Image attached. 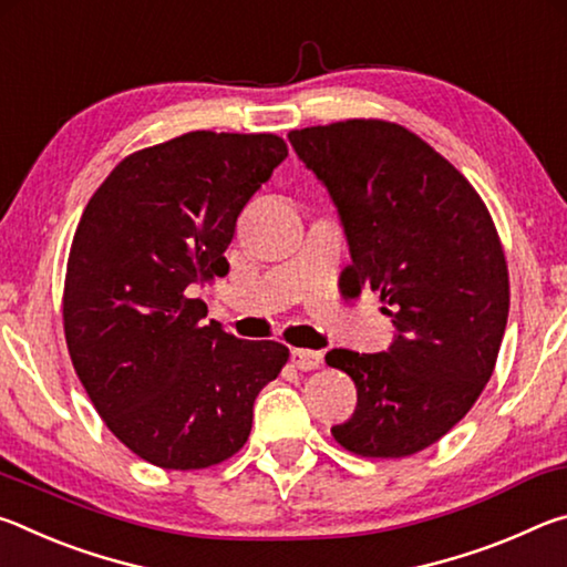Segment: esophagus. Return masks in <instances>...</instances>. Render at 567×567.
Instances as JSON below:
<instances>
[{
    "label": "esophagus",
    "instance_id": "esophagus-1",
    "mask_svg": "<svg viewBox=\"0 0 567 567\" xmlns=\"http://www.w3.org/2000/svg\"><path fill=\"white\" fill-rule=\"evenodd\" d=\"M292 364L297 370H315L322 364V352L318 350H302V348H295L292 350Z\"/></svg>",
    "mask_w": 567,
    "mask_h": 567
}]
</instances>
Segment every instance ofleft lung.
<instances>
[{"label": "left lung", "instance_id": "1", "mask_svg": "<svg viewBox=\"0 0 567 567\" xmlns=\"http://www.w3.org/2000/svg\"><path fill=\"white\" fill-rule=\"evenodd\" d=\"M287 140L338 207L348 287L380 292L398 330L385 352L324 354L358 388L332 435L362 457L415 455L467 415L495 370L511 282L493 217L443 155L395 122L344 120Z\"/></svg>", "mask_w": 567, "mask_h": 567}]
</instances>
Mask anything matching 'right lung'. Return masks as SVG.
I'll use <instances>...</instances> for the list:
<instances>
[{"label": "right lung", "instance_id": "obj_1", "mask_svg": "<svg viewBox=\"0 0 567 567\" xmlns=\"http://www.w3.org/2000/svg\"><path fill=\"white\" fill-rule=\"evenodd\" d=\"M287 157L277 134L187 132L124 157L84 207L66 262L70 358L104 425L165 470L233 457L290 350L205 322L249 197Z\"/></svg>", "mask_w": 567, "mask_h": 567}]
</instances>
